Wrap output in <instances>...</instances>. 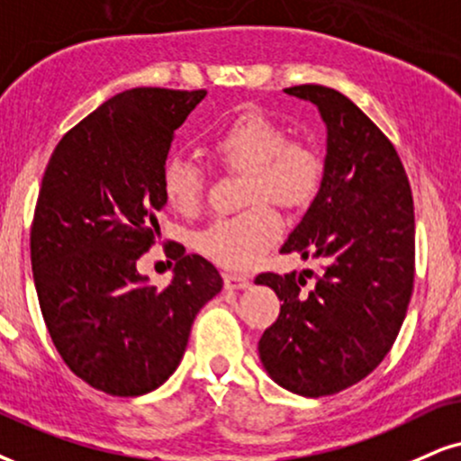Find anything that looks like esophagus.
Here are the masks:
<instances>
[{"mask_svg":"<svg viewBox=\"0 0 461 461\" xmlns=\"http://www.w3.org/2000/svg\"><path fill=\"white\" fill-rule=\"evenodd\" d=\"M224 286L226 288H248L249 286V280L246 276H237V274H224Z\"/></svg>","mask_w":461,"mask_h":461,"instance_id":"1","label":"esophagus"}]
</instances>
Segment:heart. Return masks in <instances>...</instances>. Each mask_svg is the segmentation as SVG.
<instances>
[{"mask_svg": "<svg viewBox=\"0 0 461 461\" xmlns=\"http://www.w3.org/2000/svg\"><path fill=\"white\" fill-rule=\"evenodd\" d=\"M207 149L221 167L246 173V212L215 218L196 235L204 257L229 269H249L282 235V207H303L322 181V160L305 140L286 139V130L258 111H246L209 139ZM162 194L175 212H192L204 190V173L184 156L162 167Z\"/></svg>", "mask_w": 461, "mask_h": 461, "instance_id": "heart-1", "label": "heart"}]
</instances>
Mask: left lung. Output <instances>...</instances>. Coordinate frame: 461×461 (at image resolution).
Here are the masks:
<instances>
[{"mask_svg":"<svg viewBox=\"0 0 461 461\" xmlns=\"http://www.w3.org/2000/svg\"><path fill=\"white\" fill-rule=\"evenodd\" d=\"M284 92L318 106L327 156L321 190L280 252L321 260L322 276L310 291L297 271L254 280L282 301L258 355L284 389L321 397L374 372L400 333L414 280V204L393 143L355 102L322 85Z\"/></svg>","mask_w":461,"mask_h":461,"instance_id":"8db88e82","label":"left lung"}]
</instances>
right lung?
Listing matches in <instances>:
<instances>
[{
	"mask_svg": "<svg viewBox=\"0 0 461 461\" xmlns=\"http://www.w3.org/2000/svg\"><path fill=\"white\" fill-rule=\"evenodd\" d=\"M204 95H113L64 134L44 170L30 240L40 310L66 366L109 395H143L168 380L198 310L224 284L198 254L175 263L164 291L136 271L160 235L173 134Z\"/></svg>",
	"mask_w": 461,
	"mask_h": 461,
	"instance_id": "right-lung-1",
	"label": "right lung"
}]
</instances>
